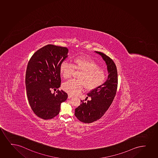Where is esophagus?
Segmentation results:
<instances>
[{"label": "esophagus", "instance_id": "1", "mask_svg": "<svg viewBox=\"0 0 158 158\" xmlns=\"http://www.w3.org/2000/svg\"><path fill=\"white\" fill-rule=\"evenodd\" d=\"M72 97H73L72 95L70 94H68V98H69V99H70V98H72Z\"/></svg>", "mask_w": 158, "mask_h": 158}]
</instances>
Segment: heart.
<instances>
[{
  "label": "heart",
  "instance_id": "1",
  "mask_svg": "<svg viewBox=\"0 0 158 158\" xmlns=\"http://www.w3.org/2000/svg\"><path fill=\"white\" fill-rule=\"evenodd\" d=\"M74 64L63 61L60 65V72L64 79L70 78L75 70L81 72L78 80H70L63 83L64 91L72 95H76L85 87L86 90L92 91L102 86L106 82L107 76L104 69L97 62L87 56L75 58Z\"/></svg>",
  "mask_w": 158,
  "mask_h": 158
}]
</instances>
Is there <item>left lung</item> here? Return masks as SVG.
Listing matches in <instances>:
<instances>
[{
  "mask_svg": "<svg viewBox=\"0 0 158 158\" xmlns=\"http://www.w3.org/2000/svg\"><path fill=\"white\" fill-rule=\"evenodd\" d=\"M96 52L106 62L109 75L104 84L87 94L91 100H81V104L75 110L77 118L85 123L96 121L104 115L114 100L118 88V72L113 60L102 52Z\"/></svg>",
  "mask_w": 158,
  "mask_h": 158,
  "instance_id": "8db88e82",
  "label": "left lung"
}]
</instances>
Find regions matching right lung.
I'll return each mask as SVG.
<instances>
[{
	"instance_id": "add662e5",
	"label": "right lung",
	"mask_w": 158,
	"mask_h": 158,
	"mask_svg": "<svg viewBox=\"0 0 158 158\" xmlns=\"http://www.w3.org/2000/svg\"><path fill=\"white\" fill-rule=\"evenodd\" d=\"M68 48L48 44L37 50L27 67L26 87L29 103L34 113L44 120L59 114L60 105L68 94L57 90L61 85L60 65L67 57Z\"/></svg>"
}]
</instances>
